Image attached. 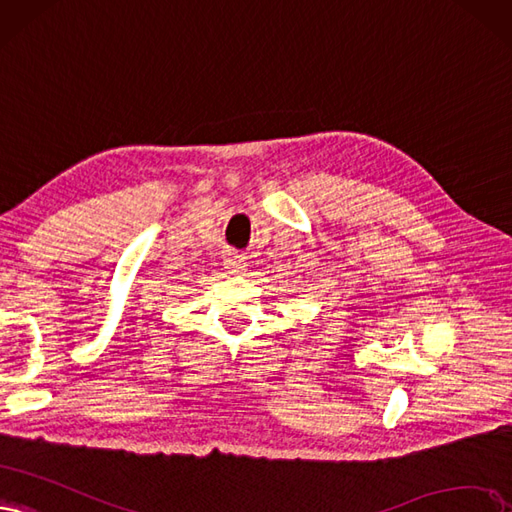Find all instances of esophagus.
Returning a JSON list of instances; mask_svg holds the SVG:
<instances>
[{
    "label": "esophagus",
    "mask_w": 512,
    "mask_h": 512,
    "mask_svg": "<svg viewBox=\"0 0 512 512\" xmlns=\"http://www.w3.org/2000/svg\"><path fill=\"white\" fill-rule=\"evenodd\" d=\"M225 268H227L229 274H242V270H244V259L238 257V255H229V257L225 259Z\"/></svg>",
    "instance_id": "34e87169"
}]
</instances>
